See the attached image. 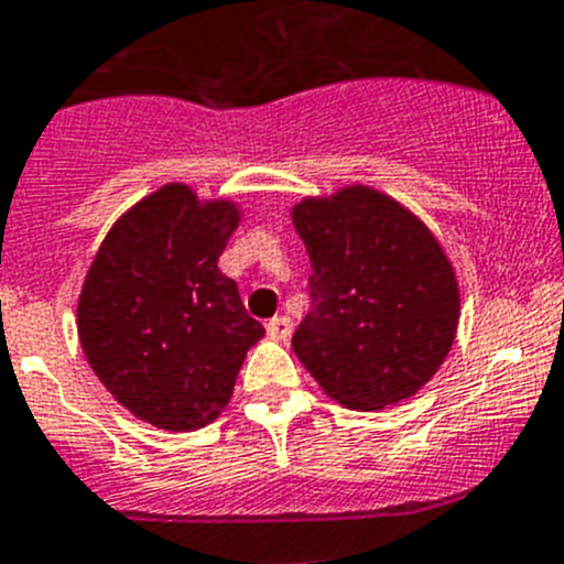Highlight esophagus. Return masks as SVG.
<instances>
[{"label": "esophagus", "instance_id": "obj_1", "mask_svg": "<svg viewBox=\"0 0 564 564\" xmlns=\"http://www.w3.org/2000/svg\"><path fill=\"white\" fill-rule=\"evenodd\" d=\"M267 333H270L272 338H278V341H286V338L292 336V319H289V316H275V319L267 322Z\"/></svg>", "mask_w": 564, "mask_h": 564}]
</instances>
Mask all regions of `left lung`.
Returning a JSON list of instances; mask_svg holds the SVG:
<instances>
[{
    "mask_svg": "<svg viewBox=\"0 0 564 564\" xmlns=\"http://www.w3.org/2000/svg\"><path fill=\"white\" fill-rule=\"evenodd\" d=\"M311 259V311L292 347L325 393L355 410L413 397L449 355L460 292L430 228L369 187L292 209Z\"/></svg>",
    "mask_w": 564,
    "mask_h": 564,
    "instance_id": "8db88e82",
    "label": "left lung"
}]
</instances>
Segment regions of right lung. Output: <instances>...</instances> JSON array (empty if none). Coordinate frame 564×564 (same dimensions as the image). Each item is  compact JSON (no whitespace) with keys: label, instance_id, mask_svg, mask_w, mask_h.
Listing matches in <instances>:
<instances>
[{"label":"right lung","instance_id":"obj_1","mask_svg":"<svg viewBox=\"0 0 564 564\" xmlns=\"http://www.w3.org/2000/svg\"><path fill=\"white\" fill-rule=\"evenodd\" d=\"M239 226L231 200L167 184L131 206L93 259L79 341L107 391L137 419L189 433L220 415L264 325L217 259Z\"/></svg>","mask_w":564,"mask_h":564}]
</instances>
